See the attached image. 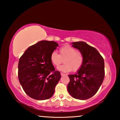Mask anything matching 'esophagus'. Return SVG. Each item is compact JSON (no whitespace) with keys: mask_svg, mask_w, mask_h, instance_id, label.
Listing matches in <instances>:
<instances>
[{"mask_svg":"<svg viewBox=\"0 0 120 120\" xmlns=\"http://www.w3.org/2000/svg\"><path fill=\"white\" fill-rule=\"evenodd\" d=\"M60 75H61V76H65V75H66V74H64L63 73H60Z\"/></svg>","mask_w":120,"mask_h":120,"instance_id":"esophagus-1","label":"esophagus"}]
</instances>
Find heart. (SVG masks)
Masks as SVG:
<instances>
[{
  "mask_svg": "<svg viewBox=\"0 0 120 120\" xmlns=\"http://www.w3.org/2000/svg\"><path fill=\"white\" fill-rule=\"evenodd\" d=\"M83 56L81 52L70 45H65L59 50V55L56 52L51 54L50 60L52 64L58 67L63 62L64 64L58 67V70L63 72L78 71L83 62Z\"/></svg>",
  "mask_w": 120,
  "mask_h": 120,
  "instance_id": "obj_1",
  "label": "heart"
}]
</instances>
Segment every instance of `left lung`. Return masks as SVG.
<instances>
[{
	"instance_id": "left-lung-1",
	"label": "left lung",
	"mask_w": 120,
	"mask_h": 120,
	"mask_svg": "<svg viewBox=\"0 0 120 120\" xmlns=\"http://www.w3.org/2000/svg\"><path fill=\"white\" fill-rule=\"evenodd\" d=\"M73 47L83 56V64L76 74L69 75L67 89L73 98L86 100L94 96L102 84L105 76L104 61L94 47L83 41L74 42Z\"/></svg>"
}]
</instances>
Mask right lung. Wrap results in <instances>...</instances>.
<instances>
[{"mask_svg":"<svg viewBox=\"0 0 120 120\" xmlns=\"http://www.w3.org/2000/svg\"><path fill=\"white\" fill-rule=\"evenodd\" d=\"M58 46L53 41L42 40L29 47L20 57L18 77L24 91L37 100L51 97L61 76L56 71L50 56Z\"/></svg>","mask_w":120,"mask_h":120,"instance_id":"right-lung-1","label":"right lung"}]
</instances>
